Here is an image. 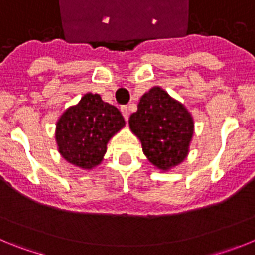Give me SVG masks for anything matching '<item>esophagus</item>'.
Here are the masks:
<instances>
[{"label": "esophagus", "mask_w": 255, "mask_h": 255, "mask_svg": "<svg viewBox=\"0 0 255 255\" xmlns=\"http://www.w3.org/2000/svg\"><path fill=\"white\" fill-rule=\"evenodd\" d=\"M121 112H123L124 119H125V120H129V107H128V106H123V107H121Z\"/></svg>", "instance_id": "obj_1"}]
</instances>
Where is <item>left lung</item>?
<instances>
[{"label": "left lung", "mask_w": 255, "mask_h": 255, "mask_svg": "<svg viewBox=\"0 0 255 255\" xmlns=\"http://www.w3.org/2000/svg\"><path fill=\"white\" fill-rule=\"evenodd\" d=\"M129 125L155 167L167 171L186 158L194 121L188 110L162 88H152L141 97Z\"/></svg>", "instance_id": "left-lung-1"}]
</instances>
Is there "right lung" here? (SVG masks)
Returning a JSON list of instances; mask_svg holds the SVG:
<instances>
[{
    "label": "right lung",
    "mask_w": 255,
    "mask_h": 255,
    "mask_svg": "<svg viewBox=\"0 0 255 255\" xmlns=\"http://www.w3.org/2000/svg\"><path fill=\"white\" fill-rule=\"evenodd\" d=\"M124 125L123 115L115 106L103 102L100 94H84L57 121L58 152L76 167L92 170L102 162L108 140Z\"/></svg>",
    "instance_id": "right-lung-1"
}]
</instances>
